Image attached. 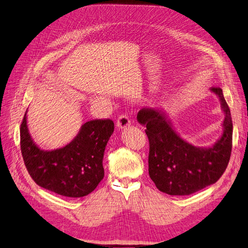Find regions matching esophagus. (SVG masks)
Here are the masks:
<instances>
[{
	"mask_svg": "<svg viewBox=\"0 0 248 248\" xmlns=\"http://www.w3.org/2000/svg\"><path fill=\"white\" fill-rule=\"evenodd\" d=\"M130 124H131V121L129 120V118L125 115H121L117 120V126L120 129H125L127 127H129Z\"/></svg>",
	"mask_w": 248,
	"mask_h": 248,
	"instance_id": "obj_1",
	"label": "esophagus"
}]
</instances>
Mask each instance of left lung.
Instances as JSON below:
<instances>
[{
  "label": "left lung",
  "instance_id": "8db88e82",
  "mask_svg": "<svg viewBox=\"0 0 248 248\" xmlns=\"http://www.w3.org/2000/svg\"><path fill=\"white\" fill-rule=\"evenodd\" d=\"M211 91L218 96L225 118L221 138L207 148L193 146L180 138L164 111L142 108L138 112V121L146 127L149 140V176L160 192L190 195L215 184L229 165L232 140L231 110L222 90Z\"/></svg>",
  "mask_w": 248,
  "mask_h": 248
}]
</instances>
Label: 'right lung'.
Here are the masks:
<instances>
[{"instance_id":"add662e5","label":"right lung","mask_w":248,"mask_h":248,"mask_svg":"<svg viewBox=\"0 0 248 248\" xmlns=\"http://www.w3.org/2000/svg\"><path fill=\"white\" fill-rule=\"evenodd\" d=\"M115 129L111 120H92L62 148L43 150L32 140L27 111L21 125V150L32 179L42 188L66 197L89 195L104 177L103 156Z\"/></svg>"}]
</instances>
